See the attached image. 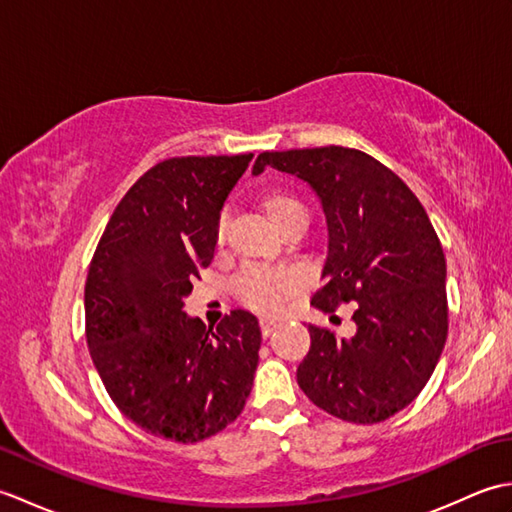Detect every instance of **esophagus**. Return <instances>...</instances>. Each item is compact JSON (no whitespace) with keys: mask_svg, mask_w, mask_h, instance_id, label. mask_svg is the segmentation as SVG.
<instances>
[{"mask_svg":"<svg viewBox=\"0 0 512 512\" xmlns=\"http://www.w3.org/2000/svg\"><path fill=\"white\" fill-rule=\"evenodd\" d=\"M259 325H262V334L266 336V339L279 328V323L273 321V319H262V321H259Z\"/></svg>","mask_w":512,"mask_h":512,"instance_id":"esophagus-1","label":"esophagus"}]
</instances>
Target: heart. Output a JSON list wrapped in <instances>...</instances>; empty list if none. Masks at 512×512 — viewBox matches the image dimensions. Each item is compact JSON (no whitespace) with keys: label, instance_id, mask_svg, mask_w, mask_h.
Returning a JSON list of instances; mask_svg holds the SVG:
<instances>
[{"label":"heart","instance_id":"b5f03b06","mask_svg":"<svg viewBox=\"0 0 512 512\" xmlns=\"http://www.w3.org/2000/svg\"><path fill=\"white\" fill-rule=\"evenodd\" d=\"M262 209L268 215V220L273 222L279 231L288 226L292 220L306 215V206L295 195L288 191H268L262 198ZM217 244H222L224 239V222L217 224L215 228ZM303 286V279L295 273V270H248L237 279V295L248 308L264 314H275L284 310L286 301L295 297Z\"/></svg>","mask_w":512,"mask_h":512}]
</instances>
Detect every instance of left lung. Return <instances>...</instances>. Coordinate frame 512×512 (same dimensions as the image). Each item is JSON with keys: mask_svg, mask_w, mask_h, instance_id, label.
Returning <instances> with one entry per match:
<instances>
[{"mask_svg": "<svg viewBox=\"0 0 512 512\" xmlns=\"http://www.w3.org/2000/svg\"><path fill=\"white\" fill-rule=\"evenodd\" d=\"M266 167L308 182L328 224V257L312 306L356 301L352 336L308 325L297 383L332 416L374 424L427 385L449 330L447 262L429 215L394 171L350 147L264 151Z\"/></svg>", "mask_w": 512, "mask_h": 512, "instance_id": "obj_1", "label": "left lung"}]
</instances>
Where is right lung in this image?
Listing matches in <instances>:
<instances>
[{
  "mask_svg": "<svg viewBox=\"0 0 512 512\" xmlns=\"http://www.w3.org/2000/svg\"><path fill=\"white\" fill-rule=\"evenodd\" d=\"M253 154L184 156L151 167L118 202L85 284V336L125 418L151 436L200 442L242 413L262 330L233 310L206 330L184 312L215 253L220 211Z\"/></svg>",
  "mask_w": 512,
  "mask_h": 512,
  "instance_id": "right-lung-1",
  "label": "right lung"
}]
</instances>
